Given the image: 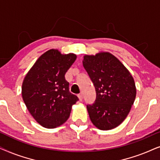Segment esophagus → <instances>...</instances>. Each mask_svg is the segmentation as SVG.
I'll use <instances>...</instances> for the list:
<instances>
[{"label":"esophagus","instance_id":"1","mask_svg":"<svg viewBox=\"0 0 160 160\" xmlns=\"http://www.w3.org/2000/svg\"><path fill=\"white\" fill-rule=\"evenodd\" d=\"M78 98H79V100H80V101L81 102L82 100V94H78Z\"/></svg>","mask_w":160,"mask_h":160}]
</instances>
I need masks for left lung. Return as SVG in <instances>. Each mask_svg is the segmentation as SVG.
Returning a JSON list of instances; mask_svg holds the SVG:
<instances>
[{
  "mask_svg": "<svg viewBox=\"0 0 160 160\" xmlns=\"http://www.w3.org/2000/svg\"><path fill=\"white\" fill-rule=\"evenodd\" d=\"M82 64L97 93L94 103L87 105L91 122L101 130L116 128L125 120L135 102L133 77L109 52L85 55Z\"/></svg>",
  "mask_w": 160,
  "mask_h": 160,
  "instance_id": "obj_1",
  "label": "left lung"
}]
</instances>
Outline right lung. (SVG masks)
Wrapping results in <instances>:
<instances>
[{
	"mask_svg": "<svg viewBox=\"0 0 160 160\" xmlns=\"http://www.w3.org/2000/svg\"><path fill=\"white\" fill-rule=\"evenodd\" d=\"M74 53L61 54L57 49L43 53L23 80L22 97L33 118L44 128L53 129L69 118L78 101L69 92L65 74L75 61Z\"/></svg>",
	"mask_w": 160,
	"mask_h": 160,
	"instance_id": "obj_1",
	"label": "right lung"
}]
</instances>
